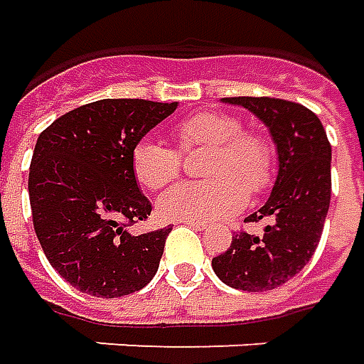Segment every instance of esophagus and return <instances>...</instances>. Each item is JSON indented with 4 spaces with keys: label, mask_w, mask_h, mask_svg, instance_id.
Segmentation results:
<instances>
[{
    "label": "esophagus",
    "mask_w": 364,
    "mask_h": 364,
    "mask_svg": "<svg viewBox=\"0 0 364 364\" xmlns=\"http://www.w3.org/2000/svg\"><path fill=\"white\" fill-rule=\"evenodd\" d=\"M182 224H186V226H192V228H196V230H206L208 228V224L206 222H196V220H184Z\"/></svg>",
    "instance_id": "obj_1"
}]
</instances>
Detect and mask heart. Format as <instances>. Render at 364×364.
<instances>
[{"label":"heart","instance_id":"1","mask_svg":"<svg viewBox=\"0 0 364 364\" xmlns=\"http://www.w3.org/2000/svg\"><path fill=\"white\" fill-rule=\"evenodd\" d=\"M242 122L224 112H198L174 126L178 150L142 138L132 148V172L148 190L170 184L182 170V154L210 148L202 182H180L158 200L168 220L214 222L240 212L248 190L260 192L274 174V148L264 136L242 130Z\"/></svg>","mask_w":364,"mask_h":364}]
</instances>
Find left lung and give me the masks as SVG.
<instances>
[{"label": "left lung", "mask_w": 364, "mask_h": 364, "mask_svg": "<svg viewBox=\"0 0 364 364\" xmlns=\"http://www.w3.org/2000/svg\"><path fill=\"white\" fill-rule=\"evenodd\" d=\"M250 109L270 130L279 176L267 204L245 222L268 220L262 236L245 230L212 258L216 277L238 290L262 292L289 282L313 258L331 204V144L321 119L279 97H222Z\"/></svg>", "instance_id": "obj_1"}]
</instances>
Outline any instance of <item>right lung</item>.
Wrapping results in <instances>:
<instances>
[{
	"label": "right lung",
	"mask_w": 364,
	"mask_h": 364,
	"mask_svg": "<svg viewBox=\"0 0 364 364\" xmlns=\"http://www.w3.org/2000/svg\"><path fill=\"white\" fill-rule=\"evenodd\" d=\"M178 102L97 100L41 132L29 166V204L43 255L74 289L118 299L154 279L170 226L128 230L152 212L132 172V148Z\"/></svg>",
	"instance_id": "add662e5"
}]
</instances>
